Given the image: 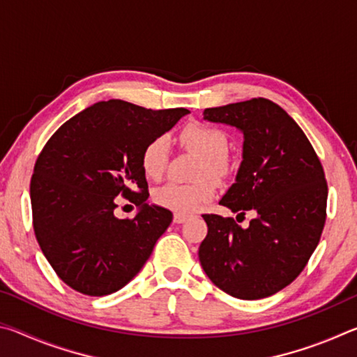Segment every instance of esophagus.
I'll use <instances>...</instances> for the list:
<instances>
[{
    "instance_id": "34e87169",
    "label": "esophagus",
    "mask_w": 357,
    "mask_h": 357,
    "mask_svg": "<svg viewBox=\"0 0 357 357\" xmlns=\"http://www.w3.org/2000/svg\"><path fill=\"white\" fill-rule=\"evenodd\" d=\"M187 219H189V217L187 215H184V214H174V217H173V220H174V223H184Z\"/></svg>"
}]
</instances>
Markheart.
<instances>
[{
	"label": "heart",
	"instance_id": "obj_1",
	"mask_svg": "<svg viewBox=\"0 0 357 357\" xmlns=\"http://www.w3.org/2000/svg\"><path fill=\"white\" fill-rule=\"evenodd\" d=\"M179 143L202 155L200 167H198V176L202 179L190 184L167 183L155 189L153 197L154 202L162 208L178 214H190L215 197L217 184L210 176L223 178L228 172L229 162L225 154L228 138L214 126L190 123L179 132ZM168 159H170L168 142L164 137L153 138L142 151L140 162L144 176L159 181L167 170Z\"/></svg>",
	"mask_w": 357,
	"mask_h": 357
}]
</instances>
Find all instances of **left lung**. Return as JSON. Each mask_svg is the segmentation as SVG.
I'll return each mask as SVG.
<instances>
[{"instance_id": "obj_1", "label": "left lung", "mask_w": 357, "mask_h": 357, "mask_svg": "<svg viewBox=\"0 0 357 357\" xmlns=\"http://www.w3.org/2000/svg\"><path fill=\"white\" fill-rule=\"evenodd\" d=\"M203 116L244 134L236 183L219 203L257 217L243 228L231 217L203 214L202 268L233 298H268L302 273L321 238L328 202L323 165L296 121L273 100L206 108Z\"/></svg>"}]
</instances>
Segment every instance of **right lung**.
I'll list each match as a JSON object with an SVG mask.
<instances>
[{
    "label": "right lung",
    "instance_id": "add662e5",
    "mask_svg": "<svg viewBox=\"0 0 357 357\" xmlns=\"http://www.w3.org/2000/svg\"><path fill=\"white\" fill-rule=\"evenodd\" d=\"M187 113L110 99L66 121L47 142L29 185L33 227L66 285L105 296L140 273L173 220L172 211L146 202L142 151ZM118 195L139 206L134 220L112 214Z\"/></svg>",
    "mask_w": 357,
    "mask_h": 357
}]
</instances>
